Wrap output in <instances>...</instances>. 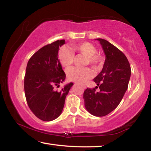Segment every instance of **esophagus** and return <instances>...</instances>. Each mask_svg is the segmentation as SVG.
<instances>
[{
    "label": "esophagus",
    "mask_w": 151,
    "mask_h": 151,
    "mask_svg": "<svg viewBox=\"0 0 151 151\" xmlns=\"http://www.w3.org/2000/svg\"><path fill=\"white\" fill-rule=\"evenodd\" d=\"M82 86H83V88L84 89H85V88H86V86H85V85H83Z\"/></svg>",
    "instance_id": "obj_1"
}]
</instances>
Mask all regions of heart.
Here are the masks:
<instances>
[{
  "label": "heart",
  "instance_id": "obj_1",
  "mask_svg": "<svg viewBox=\"0 0 151 151\" xmlns=\"http://www.w3.org/2000/svg\"><path fill=\"white\" fill-rule=\"evenodd\" d=\"M73 50L78 54L85 57V65H90L92 67L98 68L103 61V56L96 52L94 45L88 42H83L72 46ZM58 60L63 67L70 68L74 63V55L66 47L59 50L58 54ZM93 76V73L89 68H73L67 73L68 78L78 83H83Z\"/></svg>",
  "mask_w": 151,
  "mask_h": 151
}]
</instances>
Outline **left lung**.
Returning a JSON list of instances; mask_svg holds the SVG:
<instances>
[{
	"label": "left lung",
	"instance_id": "1",
	"mask_svg": "<svg viewBox=\"0 0 151 151\" xmlns=\"http://www.w3.org/2000/svg\"><path fill=\"white\" fill-rule=\"evenodd\" d=\"M103 47L106 59L103 70L93 79L99 86L87 88L83 99L86 109L95 116H104L115 109L127 90L131 69L129 60L122 51L109 41L96 39Z\"/></svg>",
	"mask_w": 151,
	"mask_h": 151
}]
</instances>
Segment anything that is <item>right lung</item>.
Returning <instances> with one entry per match:
<instances>
[{
  "label": "right lung",
  "mask_w": 151,
  "mask_h": 151,
  "mask_svg": "<svg viewBox=\"0 0 151 151\" xmlns=\"http://www.w3.org/2000/svg\"><path fill=\"white\" fill-rule=\"evenodd\" d=\"M65 43L58 40L44 46L30 58L24 76V88L28 105L33 114L44 121L58 118L63 111L70 83L58 91L66 75L58 60V48Z\"/></svg>",
  "instance_id": "1"
}]
</instances>
